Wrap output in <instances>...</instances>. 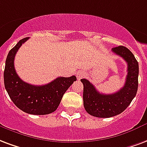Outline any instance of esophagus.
<instances>
[{
  "mask_svg": "<svg viewBox=\"0 0 147 147\" xmlns=\"http://www.w3.org/2000/svg\"><path fill=\"white\" fill-rule=\"evenodd\" d=\"M85 76H86V74H85V72L82 71H79V72L76 74V77L78 79H81L82 78H83Z\"/></svg>",
  "mask_w": 147,
  "mask_h": 147,
  "instance_id": "34e87169",
  "label": "esophagus"
}]
</instances>
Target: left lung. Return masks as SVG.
<instances>
[{
    "label": "left lung",
    "mask_w": 147,
    "mask_h": 147,
    "mask_svg": "<svg viewBox=\"0 0 147 147\" xmlns=\"http://www.w3.org/2000/svg\"><path fill=\"white\" fill-rule=\"evenodd\" d=\"M112 52L122 57L128 65L125 86L121 90L111 94H103L87 79H81L85 110L88 114L97 118H111L123 112L137 93L139 64L135 56L124 46L114 47Z\"/></svg>",
    "instance_id": "left-lung-1"
}]
</instances>
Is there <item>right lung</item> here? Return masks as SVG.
<instances>
[{
	"mask_svg": "<svg viewBox=\"0 0 147 147\" xmlns=\"http://www.w3.org/2000/svg\"><path fill=\"white\" fill-rule=\"evenodd\" d=\"M29 37L24 38L7 54L4 71V86L16 107L30 115H48L56 111L64 93L76 77H58L48 84L34 86L22 81L16 73L14 60L18 50Z\"/></svg>",
	"mask_w": 147,
	"mask_h": 147,
	"instance_id": "add662e5",
	"label": "right lung"
}]
</instances>
